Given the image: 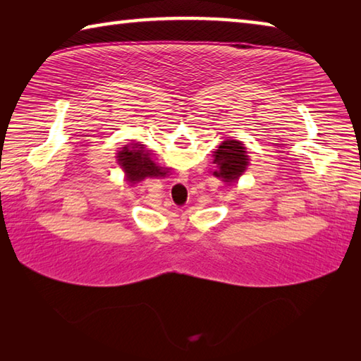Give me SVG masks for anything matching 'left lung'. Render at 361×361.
<instances>
[{
    "mask_svg": "<svg viewBox=\"0 0 361 361\" xmlns=\"http://www.w3.org/2000/svg\"><path fill=\"white\" fill-rule=\"evenodd\" d=\"M218 170L215 175L218 178L224 181L239 180V176L245 172L248 166V156L240 142L235 140H228L219 145V148L215 151V161Z\"/></svg>",
    "mask_w": 361,
    "mask_h": 361,
    "instance_id": "1",
    "label": "left lung"
}]
</instances>
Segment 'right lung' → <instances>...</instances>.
<instances>
[{
    "label": "right lung",
    "instance_id": "add662e5",
    "mask_svg": "<svg viewBox=\"0 0 361 361\" xmlns=\"http://www.w3.org/2000/svg\"><path fill=\"white\" fill-rule=\"evenodd\" d=\"M118 161L130 183L142 181L146 176H166L167 173L162 167H157L154 161H151L149 152L143 149V145H133L132 148L124 146L118 152Z\"/></svg>",
    "mask_w": 361,
    "mask_h": 361
}]
</instances>
